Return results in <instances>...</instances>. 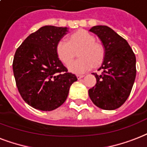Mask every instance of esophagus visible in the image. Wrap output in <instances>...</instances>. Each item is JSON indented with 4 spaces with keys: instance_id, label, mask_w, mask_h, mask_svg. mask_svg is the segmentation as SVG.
<instances>
[{
    "instance_id": "obj_1",
    "label": "esophagus",
    "mask_w": 147,
    "mask_h": 147,
    "mask_svg": "<svg viewBox=\"0 0 147 147\" xmlns=\"http://www.w3.org/2000/svg\"><path fill=\"white\" fill-rule=\"evenodd\" d=\"M77 77L78 79H81V78H83V77H84V75H81V74H77Z\"/></svg>"
}]
</instances>
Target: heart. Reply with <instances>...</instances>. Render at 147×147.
Here are the masks:
<instances>
[{"label": "heart", "mask_w": 147, "mask_h": 147, "mask_svg": "<svg viewBox=\"0 0 147 147\" xmlns=\"http://www.w3.org/2000/svg\"><path fill=\"white\" fill-rule=\"evenodd\" d=\"M94 35L85 30H78L69 37V39L60 40L57 44L56 51L58 57L65 65H68L75 57L77 51L78 60L68 66L70 71L82 74L90 70L103 61L105 49L101 43L95 41Z\"/></svg>", "instance_id": "heart-1"}]
</instances>
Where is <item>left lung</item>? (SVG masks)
I'll return each mask as SVG.
<instances>
[{
    "label": "left lung",
    "mask_w": 147,
    "mask_h": 147,
    "mask_svg": "<svg viewBox=\"0 0 147 147\" xmlns=\"http://www.w3.org/2000/svg\"><path fill=\"white\" fill-rule=\"evenodd\" d=\"M103 43L105 55L98 70L94 73L96 84L89 90L92 102L103 110H112L123 104L129 97L136 78V57L121 36L104 25L94 26L90 30Z\"/></svg>",
    "instance_id": "obj_1"
}]
</instances>
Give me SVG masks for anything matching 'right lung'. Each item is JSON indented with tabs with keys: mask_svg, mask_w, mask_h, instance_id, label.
<instances>
[{
	"mask_svg": "<svg viewBox=\"0 0 147 147\" xmlns=\"http://www.w3.org/2000/svg\"><path fill=\"white\" fill-rule=\"evenodd\" d=\"M67 27L44 26L30 34L17 49L13 72L18 91L30 107L51 111L61 107L77 81L58 57L56 47Z\"/></svg>",
	"mask_w": 147,
	"mask_h": 147,
	"instance_id": "obj_1",
	"label": "right lung"
}]
</instances>
